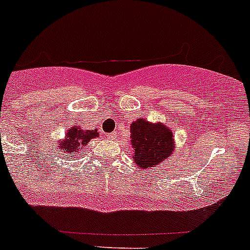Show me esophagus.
I'll return each instance as SVG.
<instances>
[{
  "label": "esophagus",
  "instance_id": "34e87169",
  "mask_svg": "<svg viewBox=\"0 0 250 250\" xmlns=\"http://www.w3.org/2000/svg\"><path fill=\"white\" fill-rule=\"evenodd\" d=\"M115 136H116V132H112V134L109 135V138H115Z\"/></svg>",
  "mask_w": 250,
  "mask_h": 250
}]
</instances>
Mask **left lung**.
<instances>
[{"label":"left lung","mask_w":250,"mask_h":250,"mask_svg":"<svg viewBox=\"0 0 250 250\" xmlns=\"http://www.w3.org/2000/svg\"><path fill=\"white\" fill-rule=\"evenodd\" d=\"M134 160L140 167H151L170 158L173 151V132L161 124H150L143 119L131 124Z\"/></svg>","instance_id":"1"}]
</instances>
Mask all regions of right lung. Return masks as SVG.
I'll list each match as a JSON object with an SVG mask.
<instances>
[{
  "label": "right lung",
  "instance_id": "obj_1",
  "mask_svg": "<svg viewBox=\"0 0 250 250\" xmlns=\"http://www.w3.org/2000/svg\"><path fill=\"white\" fill-rule=\"evenodd\" d=\"M100 135L98 130H83L79 126L71 127L67 130L66 139L59 144V149L63 150L65 154H75L86 144H89V141L94 138H98Z\"/></svg>",
  "mask_w": 250,
  "mask_h": 250
}]
</instances>
